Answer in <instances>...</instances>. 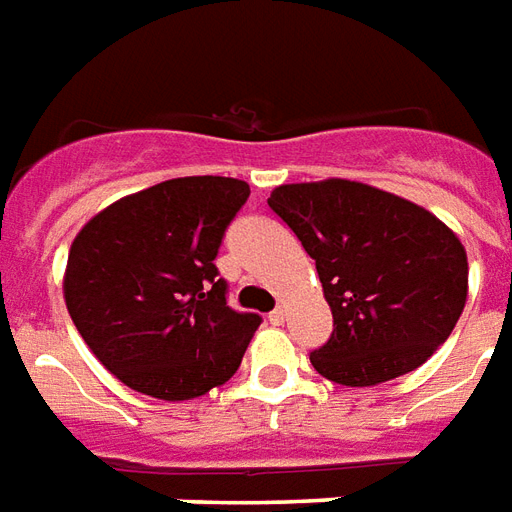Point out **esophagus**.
I'll return each instance as SVG.
<instances>
[{
	"instance_id": "34e87169",
	"label": "esophagus",
	"mask_w": 512,
	"mask_h": 512,
	"mask_svg": "<svg viewBox=\"0 0 512 512\" xmlns=\"http://www.w3.org/2000/svg\"><path fill=\"white\" fill-rule=\"evenodd\" d=\"M267 318H270L272 326H283V321H286V310H283V307H278V310H272Z\"/></svg>"
}]
</instances>
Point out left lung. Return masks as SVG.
Returning a JSON list of instances; mask_svg holds the SVG:
<instances>
[{"instance_id":"left-lung-1","label":"left lung","mask_w":512,"mask_h":512,"mask_svg":"<svg viewBox=\"0 0 512 512\" xmlns=\"http://www.w3.org/2000/svg\"><path fill=\"white\" fill-rule=\"evenodd\" d=\"M267 205L302 242L332 307L334 332L310 361L340 386L418 370L467 302V251L426 207L359 180L283 183Z\"/></svg>"}]
</instances>
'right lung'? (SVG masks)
I'll return each mask as SVG.
<instances>
[{
  "label": "right lung",
  "mask_w": 512,
  "mask_h": 512,
  "mask_svg": "<svg viewBox=\"0 0 512 512\" xmlns=\"http://www.w3.org/2000/svg\"><path fill=\"white\" fill-rule=\"evenodd\" d=\"M248 194L237 178H172L107 205L75 234L64 302L124 386L186 402L237 372L261 318L226 305L213 261Z\"/></svg>",
  "instance_id": "add662e5"
}]
</instances>
